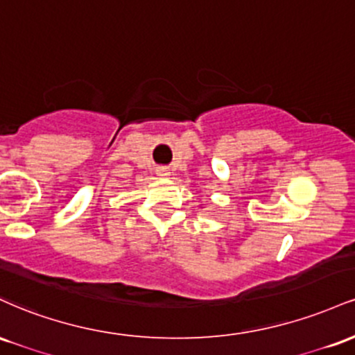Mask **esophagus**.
I'll use <instances>...</instances> for the list:
<instances>
[{
	"mask_svg": "<svg viewBox=\"0 0 355 355\" xmlns=\"http://www.w3.org/2000/svg\"><path fill=\"white\" fill-rule=\"evenodd\" d=\"M157 173H158V177H168L170 170L166 168V166H160V168L157 170Z\"/></svg>",
	"mask_w": 355,
	"mask_h": 355,
	"instance_id": "1",
	"label": "esophagus"
}]
</instances>
